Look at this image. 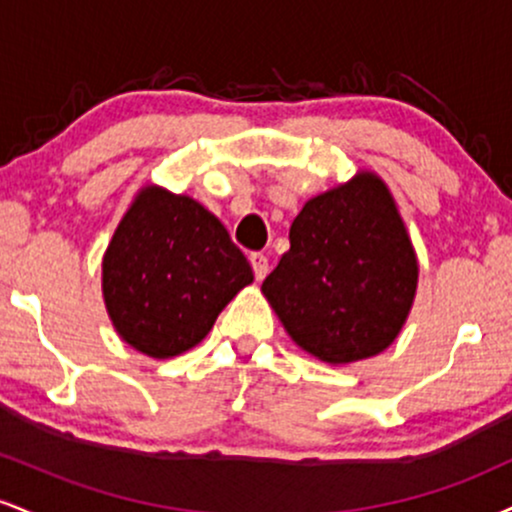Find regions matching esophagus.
<instances>
[{"label": "esophagus", "instance_id": "esophagus-1", "mask_svg": "<svg viewBox=\"0 0 512 512\" xmlns=\"http://www.w3.org/2000/svg\"><path fill=\"white\" fill-rule=\"evenodd\" d=\"M250 264H252V272H255V279L257 281H262L264 276L269 274V260L262 255V252H252Z\"/></svg>", "mask_w": 512, "mask_h": 512}]
</instances>
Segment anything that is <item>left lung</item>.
Listing matches in <instances>:
<instances>
[{"label":"left lung","instance_id":"8db88e82","mask_svg":"<svg viewBox=\"0 0 512 512\" xmlns=\"http://www.w3.org/2000/svg\"><path fill=\"white\" fill-rule=\"evenodd\" d=\"M291 248L262 281L289 337L330 366L385 351L419 286V257L387 182L358 170L303 204Z\"/></svg>","mask_w":512,"mask_h":512}]
</instances>
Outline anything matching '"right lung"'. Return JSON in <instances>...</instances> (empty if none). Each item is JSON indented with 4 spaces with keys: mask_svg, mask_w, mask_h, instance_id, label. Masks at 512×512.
<instances>
[{
    "mask_svg": "<svg viewBox=\"0 0 512 512\" xmlns=\"http://www.w3.org/2000/svg\"><path fill=\"white\" fill-rule=\"evenodd\" d=\"M101 267L115 332L158 361L202 342L221 310L255 279L207 207L154 182L134 195Z\"/></svg>",
    "mask_w": 512,
    "mask_h": 512,
    "instance_id": "obj_1",
    "label": "right lung"
}]
</instances>
